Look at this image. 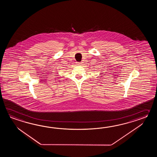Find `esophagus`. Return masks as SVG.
Segmentation results:
<instances>
[{"label": "esophagus", "mask_w": 157, "mask_h": 157, "mask_svg": "<svg viewBox=\"0 0 157 157\" xmlns=\"http://www.w3.org/2000/svg\"><path fill=\"white\" fill-rule=\"evenodd\" d=\"M76 63H77V65H81V64H82V62H81V63H80V62H77Z\"/></svg>", "instance_id": "34e87169"}]
</instances>
